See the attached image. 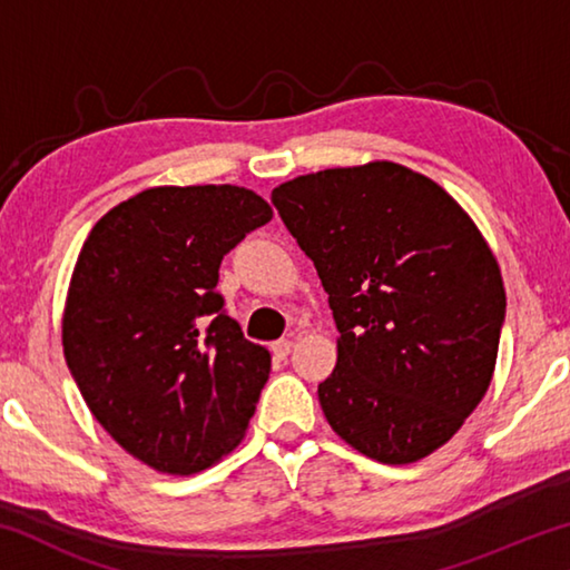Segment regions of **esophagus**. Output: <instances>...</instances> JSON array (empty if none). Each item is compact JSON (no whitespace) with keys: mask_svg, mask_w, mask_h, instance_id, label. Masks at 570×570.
I'll return each instance as SVG.
<instances>
[{"mask_svg":"<svg viewBox=\"0 0 570 570\" xmlns=\"http://www.w3.org/2000/svg\"><path fill=\"white\" fill-rule=\"evenodd\" d=\"M292 346H294V344L288 342V340H278V342L272 344V352H274L276 360H286V356L292 354Z\"/></svg>","mask_w":570,"mask_h":570,"instance_id":"esophagus-1","label":"esophagus"}]
</instances>
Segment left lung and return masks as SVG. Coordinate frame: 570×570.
<instances>
[{
    "mask_svg": "<svg viewBox=\"0 0 570 570\" xmlns=\"http://www.w3.org/2000/svg\"><path fill=\"white\" fill-rule=\"evenodd\" d=\"M272 200L340 330L326 422L384 465L428 458L493 380L505 322L493 250L450 193L400 163L308 173Z\"/></svg>",
    "mask_w": 570,
    "mask_h": 570,
    "instance_id": "1",
    "label": "left lung"
}]
</instances>
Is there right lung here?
Segmentation results:
<instances>
[{
  "mask_svg": "<svg viewBox=\"0 0 570 570\" xmlns=\"http://www.w3.org/2000/svg\"><path fill=\"white\" fill-rule=\"evenodd\" d=\"M274 216L238 186H160L92 226L62 316L72 380L105 432L153 470L193 475L234 450L272 354L224 312L218 268Z\"/></svg>",
  "mask_w": 570,
  "mask_h": 570,
  "instance_id": "add662e5",
  "label": "right lung"
}]
</instances>
